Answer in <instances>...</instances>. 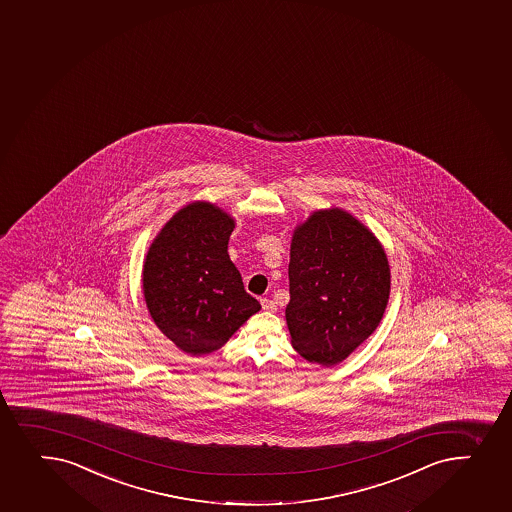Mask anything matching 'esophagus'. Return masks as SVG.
<instances>
[{"instance_id": "esophagus-1", "label": "esophagus", "mask_w": 512, "mask_h": 512, "mask_svg": "<svg viewBox=\"0 0 512 512\" xmlns=\"http://www.w3.org/2000/svg\"><path fill=\"white\" fill-rule=\"evenodd\" d=\"M260 304H262V309H264V311H277V304H275L274 301H270V299H267V297H264V299H260Z\"/></svg>"}]
</instances>
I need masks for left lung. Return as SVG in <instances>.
<instances>
[{"instance_id":"8db88e82","label":"left lung","mask_w":512,"mask_h":512,"mask_svg":"<svg viewBox=\"0 0 512 512\" xmlns=\"http://www.w3.org/2000/svg\"><path fill=\"white\" fill-rule=\"evenodd\" d=\"M290 343L331 368L375 332L390 297V265L375 233L341 208L314 211L290 243Z\"/></svg>"}]
</instances>
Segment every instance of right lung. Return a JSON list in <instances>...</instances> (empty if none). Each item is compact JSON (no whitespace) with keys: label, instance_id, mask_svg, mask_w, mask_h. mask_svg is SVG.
I'll return each mask as SVG.
<instances>
[{"label":"right lung","instance_id":"add662e5","mask_svg":"<svg viewBox=\"0 0 512 512\" xmlns=\"http://www.w3.org/2000/svg\"><path fill=\"white\" fill-rule=\"evenodd\" d=\"M235 220L208 201L174 213L144 260V301L154 324L191 356L222 348L260 311L228 255Z\"/></svg>","mask_w":512,"mask_h":512}]
</instances>
